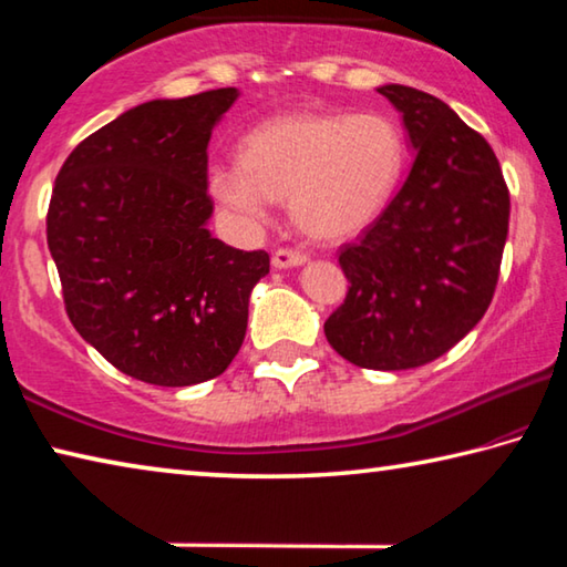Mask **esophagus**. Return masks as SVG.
Instances as JSON below:
<instances>
[{
	"mask_svg": "<svg viewBox=\"0 0 567 567\" xmlns=\"http://www.w3.org/2000/svg\"><path fill=\"white\" fill-rule=\"evenodd\" d=\"M305 262H307V255L300 252V249L280 247V249H275V255H272V265L277 267V270H285V267H297Z\"/></svg>",
	"mask_w": 567,
	"mask_h": 567,
	"instance_id": "1",
	"label": "esophagus"
}]
</instances>
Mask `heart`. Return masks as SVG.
Segmentation results:
<instances>
[{
	"instance_id": "obj_1",
	"label": "heart",
	"mask_w": 567,
	"mask_h": 567,
	"mask_svg": "<svg viewBox=\"0 0 567 567\" xmlns=\"http://www.w3.org/2000/svg\"><path fill=\"white\" fill-rule=\"evenodd\" d=\"M408 169V140L382 112H287L239 140V162L215 165L207 187L237 223L270 219L275 199L307 235L348 239L392 205Z\"/></svg>"
}]
</instances>
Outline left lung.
<instances>
[{"label":"left lung","instance_id":"obj_1","mask_svg":"<svg viewBox=\"0 0 567 567\" xmlns=\"http://www.w3.org/2000/svg\"><path fill=\"white\" fill-rule=\"evenodd\" d=\"M378 92L417 155L382 217L340 249L350 287L324 338L358 368L410 370L445 354L491 307L511 195L493 147L443 100L405 84Z\"/></svg>","mask_w":567,"mask_h":567}]
</instances>
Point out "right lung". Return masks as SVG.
I'll return each instance as SVG.
<instances>
[{
    "label": "right lung",
    "instance_id": "obj_1",
    "mask_svg": "<svg viewBox=\"0 0 567 567\" xmlns=\"http://www.w3.org/2000/svg\"><path fill=\"white\" fill-rule=\"evenodd\" d=\"M235 87L152 100L90 134L54 179L47 245L74 330L134 380L187 388L243 348L265 249L209 235L207 145Z\"/></svg>",
    "mask_w": 567,
    "mask_h": 567
}]
</instances>
